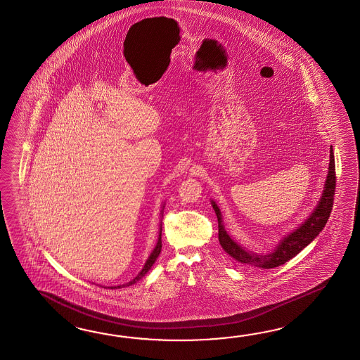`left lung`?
<instances>
[{
  "instance_id": "8db88e82",
  "label": "left lung",
  "mask_w": 360,
  "mask_h": 360,
  "mask_svg": "<svg viewBox=\"0 0 360 360\" xmlns=\"http://www.w3.org/2000/svg\"><path fill=\"white\" fill-rule=\"evenodd\" d=\"M335 190V155L333 148H329V167H328L327 179L324 184V188L321 192L319 201L311 214L304 219L293 231L287 233L283 239L280 240L278 245L270 253H255L248 250L245 247L240 245L229 235L224 229L222 213L218 208L214 200H210L212 207L216 212L218 219V239L219 244L227 255L236 259L238 262L257 269H274L280 264L288 262L290 258L297 256L302 249L306 248L312 240L315 239L319 232L324 229L327 224L330 210L333 207V196Z\"/></svg>"
}]
</instances>
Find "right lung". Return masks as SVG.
<instances>
[{
  "label": "right lung",
  "instance_id": "obj_1",
  "mask_svg": "<svg viewBox=\"0 0 360 360\" xmlns=\"http://www.w3.org/2000/svg\"><path fill=\"white\" fill-rule=\"evenodd\" d=\"M162 210H164V205H162V209H161V214H162ZM161 230H162V227H161L160 224V231H159V238H158V243H156V245H155V248L151 252V255L150 257L147 258V261H146V264H144L143 269L141 270V271L138 272V275H136V278L133 280H130L129 283L127 284H122V285H117V287H108L110 289H119V288L129 287V285H133V284H136V281H139V280L143 278L144 275L147 274V272L151 270L152 266L153 264L156 262V259H158V257L160 255L161 247H162V244H161Z\"/></svg>",
  "mask_w": 360,
  "mask_h": 360
}]
</instances>
